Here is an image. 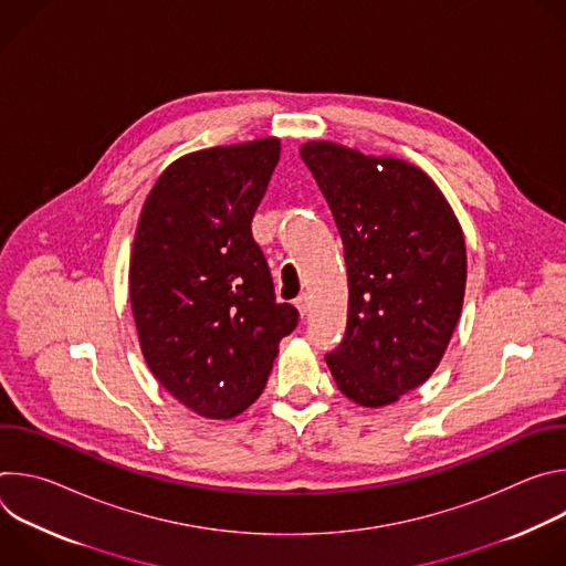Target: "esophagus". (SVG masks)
<instances>
[{
    "label": "esophagus",
    "instance_id": "esophagus-1",
    "mask_svg": "<svg viewBox=\"0 0 566 566\" xmlns=\"http://www.w3.org/2000/svg\"><path fill=\"white\" fill-rule=\"evenodd\" d=\"M295 306H297L300 315H306V313H308V308H311V297H308L306 293H302V295L295 300Z\"/></svg>",
    "mask_w": 566,
    "mask_h": 566
}]
</instances>
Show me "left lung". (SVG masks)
<instances>
[{"label":"left lung","instance_id":"8db88e82","mask_svg":"<svg viewBox=\"0 0 566 566\" xmlns=\"http://www.w3.org/2000/svg\"><path fill=\"white\" fill-rule=\"evenodd\" d=\"M300 156L332 208L347 262V332L325 360L347 398L389 406L432 376L454 334L468 269L461 226L408 160L332 140H308Z\"/></svg>","mask_w":566,"mask_h":566}]
</instances>
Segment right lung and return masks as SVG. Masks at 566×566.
<instances>
[{
  "instance_id": "obj_1",
  "label": "right lung",
  "mask_w": 566,
  "mask_h": 566,
  "mask_svg": "<svg viewBox=\"0 0 566 566\" xmlns=\"http://www.w3.org/2000/svg\"><path fill=\"white\" fill-rule=\"evenodd\" d=\"M277 160L275 136L186 154L156 179L136 226L129 300L140 352L206 419L251 408L297 327L251 232Z\"/></svg>"
}]
</instances>
